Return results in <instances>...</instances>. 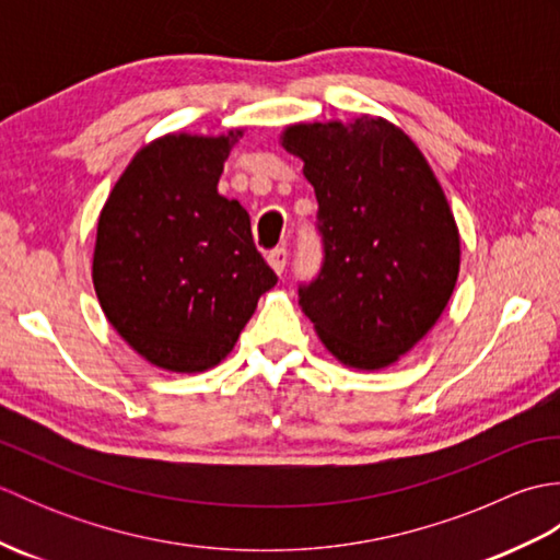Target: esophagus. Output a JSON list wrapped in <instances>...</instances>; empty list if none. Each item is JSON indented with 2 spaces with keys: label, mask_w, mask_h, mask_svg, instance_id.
I'll use <instances>...</instances> for the list:
<instances>
[{
  "label": "esophagus",
  "mask_w": 560,
  "mask_h": 560,
  "mask_svg": "<svg viewBox=\"0 0 560 560\" xmlns=\"http://www.w3.org/2000/svg\"><path fill=\"white\" fill-rule=\"evenodd\" d=\"M287 259H289V253L283 247H277V249H271V253L267 255V261H269V267L277 271V273H281L283 271V267H287Z\"/></svg>",
  "instance_id": "obj_1"
}]
</instances>
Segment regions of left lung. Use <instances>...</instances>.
<instances>
[{
  "instance_id": "8db88e82",
  "label": "left lung",
  "mask_w": 560,
  "mask_h": 560,
  "mask_svg": "<svg viewBox=\"0 0 560 560\" xmlns=\"http://www.w3.org/2000/svg\"><path fill=\"white\" fill-rule=\"evenodd\" d=\"M279 144L315 187L325 267L299 305L355 371H383L443 315L459 273V229L416 141L385 117L295 122Z\"/></svg>"
}]
</instances>
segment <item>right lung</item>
Instances as JSON below:
<instances>
[{
    "mask_svg": "<svg viewBox=\"0 0 560 560\" xmlns=\"http://www.w3.org/2000/svg\"><path fill=\"white\" fill-rule=\"evenodd\" d=\"M243 127L141 147L101 209L91 279L108 323L151 365L205 373L277 283L247 211L219 195Z\"/></svg>",
    "mask_w": 560,
    "mask_h": 560,
    "instance_id": "right-lung-1",
    "label": "right lung"
}]
</instances>
